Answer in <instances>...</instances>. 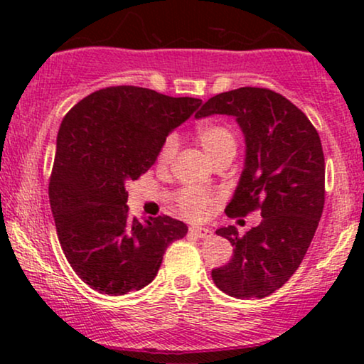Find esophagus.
<instances>
[{"mask_svg": "<svg viewBox=\"0 0 364 364\" xmlns=\"http://www.w3.org/2000/svg\"><path fill=\"white\" fill-rule=\"evenodd\" d=\"M191 235L197 238H210L213 235V232L208 230L205 227H191Z\"/></svg>", "mask_w": 364, "mask_h": 364, "instance_id": "1", "label": "esophagus"}]
</instances>
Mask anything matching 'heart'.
<instances>
[{"label": "heart", "mask_w": 364, "mask_h": 364, "mask_svg": "<svg viewBox=\"0 0 364 364\" xmlns=\"http://www.w3.org/2000/svg\"><path fill=\"white\" fill-rule=\"evenodd\" d=\"M197 142L205 151L210 161L223 156V154H233L237 151V139L233 132L225 126L220 124H205V126L198 127L196 132ZM177 142L173 137H168L164 141L161 151L157 156V164L161 167H167L172 162L173 154H176ZM210 202V196L202 191H183L178 196V205L188 217H200L205 207Z\"/></svg>", "instance_id": "b5f03b06"}]
</instances>
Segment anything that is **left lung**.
Returning a JSON list of instances; mask_svg holds the SVG:
<instances>
[{
    "mask_svg": "<svg viewBox=\"0 0 364 364\" xmlns=\"http://www.w3.org/2000/svg\"><path fill=\"white\" fill-rule=\"evenodd\" d=\"M235 117L245 137V161L227 215L260 208L262 222L245 235L222 227L217 235L233 247L232 260L213 268L212 280L235 298H265L296 272L325 205V156L316 129L282 94L240 87L208 99L197 119Z\"/></svg>",
    "mask_w": 364,
    "mask_h": 364,
    "instance_id": "obj_1",
    "label": "left lung"
}]
</instances>
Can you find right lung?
Wrapping results in <instances>:
<instances>
[{"label":"right lung","instance_id":"1","mask_svg":"<svg viewBox=\"0 0 364 364\" xmlns=\"http://www.w3.org/2000/svg\"><path fill=\"white\" fill-rule=\"evenodd\" d=\"M200 104L116 86L89 94L63 119L49 203L64 255L92 290H141L168 243L186 237L188 227L172 217L129 218L126 183L154 166L168 134Z\"/></svg>","mask_w":364,"mask_h":364}]
</instances>
